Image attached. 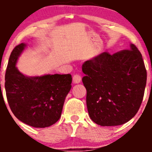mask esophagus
<instances>
[{
    "instance_id": "1",
    "label": "esophagus",
    "mask_w": 152,
    "mask_h": 152,
    "mask_svg": "<svg viewBox=\"0 0 152 152\" xmlns=\"http://www.w3.org/2000/svg\"><path fill=\"white\" fill-rule=\"evenodd\" d=\"M81 80V77L79 75H75L73 76V82L74 84H79Z\"/></svg>"
}]
</instances>
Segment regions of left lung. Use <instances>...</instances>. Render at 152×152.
Segmentation results:
<instances>
[{
  "label": "left lung",
  "instance_id": "8db88e82",
  "mask_svg": "<svg viewBox=\"0 0 152 152\" xmlns=\"http://www.w3.org/2000/svg\"><path fill=\"white\" fill-rule=\"evenodd\" d=\"M82 72L88 113L95 123L119 126L135 116L147 80L142 56L135 45L113 55L103 52L84 61Z\"/></svg>",
  "mask_w": 152,
  "mask_h": 152
}]
</instances>
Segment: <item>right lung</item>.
Listing matches in <instances>:
<instances>
[{
	"instance_id": "add662e5",
	"label": "right lung",
	"mask_w": 152,
	"mask_h": 152,
	"mask_svg": "<svg viewBox=\"0 0 152 152\" xmlns=\"http://www.w3.org/2000/svg\"><path fill=\"white\" fill-rule=\"evenodd\" d=\"M26 47V43L20 44L10 54L5 75L7 99L19 120L36 128L49 127L61 117L64 100L72 88V75L22 74L16 64Z\"/></svg>"
}]
</instances>
